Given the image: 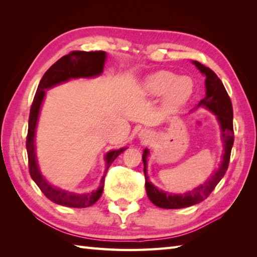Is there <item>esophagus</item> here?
Returning <instances> with one entry per match:
<instances>
[{"label": "esophagus", "mask_w": 257, "mask_h": 257, "mask_svg": "<svg viewBox=\"0 0 257 257\" xmlns=\"http://www.w3.org/2000/svg\"><path fill=\"white\" fill-rule=\"evenodd\" d=\"M139 137L141 140H147L151 137V134L150 132H148V130H143V132L139 134Z\"/></svg>", "instance_id": "1"}]
</instances>
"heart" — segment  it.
<instances>
[{
	"mask_svg": "<svg viewBox=\"0 0 257 257\" xmlns=\"http://www.w3.org/2000/svg\"><path fill=\"white\" fill-rule=\"evenodd\" d=\"M193 81L188 76H180L169 70H159L145 81V89L150 95L166 92V105L176 109L187 101L193 92Z\"/></svg>",
	"mask_w": 257,
	"mask_h": 257,
	"instance_id": "b5f03b06",
	"label": "heart"
}]
</instances>
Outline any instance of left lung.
<instances>
[{
    "label": "left lung",
    "instance_id": "left-lung-1",
    "mask_svg": "<svg viewBox=\"0 0 257 257\" xmlns=\"http://www.w3.org/2000/svg\"><path fill=\"white\" fill-rule=\"evenodd\" d=\"M193 63L200 69V72L205 75L206 95L203 99L200 100L199 106H205L216 114L217 120L221 124L222 140L223 144H224V155H223V161L219 171H216V173L214 176H212L209 181L190 191V192L172 195L165 193L163 191H159L149 181L148 176H147V156H148L149 151L146 149L143 155L146 191L152 203L162 207V209H182V207L194 205L205 200L211 194L212 191L214 190L216 184L221 181V179L224 177L228 167V162H230L231 150L234 143L233 107L230 96H228L221 79L217 77L212 69L205 67L204 65L200 64L199 62Z\"/></svg>",
    "mask_w": 257,
    "mask_h": 257
}]
</instances>
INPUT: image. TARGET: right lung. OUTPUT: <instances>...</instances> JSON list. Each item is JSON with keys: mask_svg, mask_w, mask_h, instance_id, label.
Listing matches in <instances>:
<instances>
[{"mask_svg": "<svg viewBox=\"0 0 257 257\" xmlns=\"http://www.w3.org/2000/svg\"><path fill=\"white\" fill-rule=\"evenodd\" d=\"M106 53L102 51L98 52H83V51H73L68 53L67 55L63 56L61 59L52 65L48 68L47 72L43 76L40 85L37 87L36 94L33 99L30 118H29V130H27L26 137V150L27 158H29V170L32 179L34 180L35 183L38 185L43 193L45 194L46 198L51 201L55 202L57 204L72 206V207H87L92 205L95 202L100 198L103 189V182H105V176L102 177L100 181V187L96 190L95 192L87 193V194H75L67 191L59 190L54 188L53 185L48 183L44 177L42 176L38 166L36 162L35 156V129L37 124L38 112L42 105L43 98L45 96V89L51 88L54 85H57L63 81H66L70 78L77 77H92L101 74L103 70V65H105ZM125 148H121L118 150H113L108 152L106 156L107 173L108 168L110 167L113 160L124 151Z\"/></svg>", "mask_w": 257, "mask_h": 257, "instance_id": "obj_1", "label": "right lung"}]
</instances>
